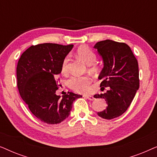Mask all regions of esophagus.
Masks as SVG:
<instances>
[{"label": "esophagus", "instance_id": "34e87169", "mask_svg": "<svg viewBox=\"0 0 157 157\" xmlns=\"http://www.w3.org/2000/svg\"><path fill=\"white\" fill-rule=\"evenodd\" d=\"M85 98H88V99L90 100V101H93L94 99V97L93 96H89V95H85L84 96Z\"/></svg>", "mask_w": 157, "mask_h": 157}]
</instances>
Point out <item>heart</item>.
<instances>
[{"instance_id":"obj_1","label":"heart","mask_w":157,"mask_h":157,"mask_svg":"<svg viewBox=\"0 0 157 157\" xmlns=\"http://www.w3.org/2000/svg\"><path fill=\"white\" fill-rule=\"evenodd\" d=\"M76 56L87 65H91L96 61V56L95 53L87 46H81L77 49ZM69 59L66 57L63 59L61 66V72L66 74L68 72V64ZM96 66L91 67L92 71L96 70ZM91 78L89 76H73L68 80V86L70 89L78 93H87L90 91V84Z\"/></svg>"}]
</instances>
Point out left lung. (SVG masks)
I'll list each match as a JSON object with an SVG mask.
<instances>
[{
	"label": "left lung",
	"mask_w": 157,
	"mask_h": 157,
	"mask_svg": "<svg viewBox=\"0 0 157 157\" xmlns=\"http://www.w3.org/2000/svg\"><path fill=\"white\" fill-rule=\"evenodd\" d=\"M94 48L97 49L104 62L98 76V79L102 80L101 89L104 91V87H109L106 93L94 96L104 98L108 105L97 114L103 119H112L127 110L139 89L138 61L124 43L105 40L96 43Z\"/></svg>",
	"instance_id": "1"
}]
</instances>
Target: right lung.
Masks as SVG:
<instances>
[{"label":"right lung","mask_w":157,"mask_h":157,"mask_svg":"<svg viewBox=\"0 0 157 157\" xmlns=\"http://www.w3.org/2000/svg\"><path fill=\"white\" fill-rule=\"evenodd\" d=\"M73 46L50 43L31 46L18 62L17 85L20 95L31 113L44 123L57 124L64 121L74 101L82 97L73 92L62 98L56 94L59 86L55 77L61 72L63 59Z\"/></svg>","instance_id":"add662e5"}]
</instances>
